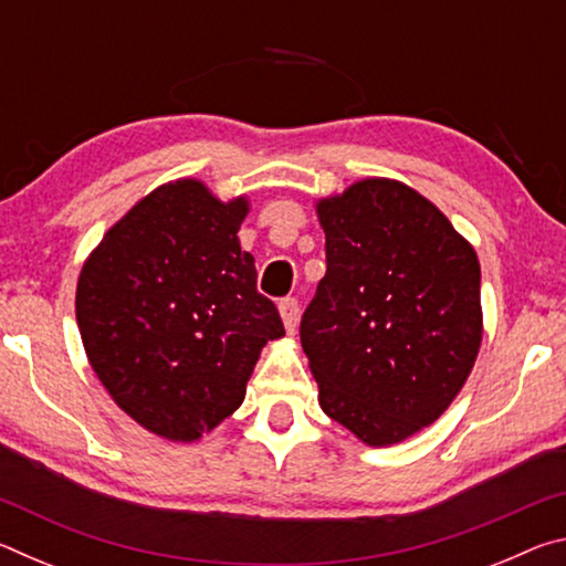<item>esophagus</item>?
I'll return each instance as SVG.
<instances>
[{"instance_id": "esophagus-1", "label": "esophagus", "mask_w": 566, "mask_h": 566, "mask_svg": "<svg viewBox=\"0 0 566 566\" xmlns=\"http://www.w3.org/2000/svg\"><path fill=\"white\" fill-rule=\"evenodd\" d=\"M280 314H282L286 334H294L296 327H300V304H296V300H284L280 304Z\"/></svg>"}]
</instances>
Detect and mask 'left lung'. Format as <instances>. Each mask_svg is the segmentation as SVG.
Returning <instances> with one entry per match:
<instances>
[{
  "instance_id": "left-lung-1",
  "label": "left lung",
  "mask_w": 566,
  "mask_h": 566,
  "mask_svg": "<svg viewBox=\"0 0 566 566\" xmlns=\"http://www.w3.org/2000/svg\"><path fill=\"white\" fill-rule=\"evenodd\" d=\"M327 274L300 337L324 415L391 447L444 415L472 375L484 317L474 247L399 179L317 199Z\"/></svg>"
}]
</instances>
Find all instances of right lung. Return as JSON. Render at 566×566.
Returning a JSON list of instances; mask_svg holds the SVG:
<instances>
[{
	"mask_svg": "<svg viewBox=\"0 0 566 566\" xmlns=\"http://www.w3.org/2000/svg\"><path fill=\"white\" fill-rule=\"evenodd\" d=\"M249 197L222 202L202 179L151 189L92 249L76 280L90 367L124 415L169 442H197L234 415L276 306L239 244Z\"/></svg>",
	"mask_w": 566,
	"mask_h": 566,
	"instance_id": "add662e5",
	"label": "right lung"
}]
</instances>
